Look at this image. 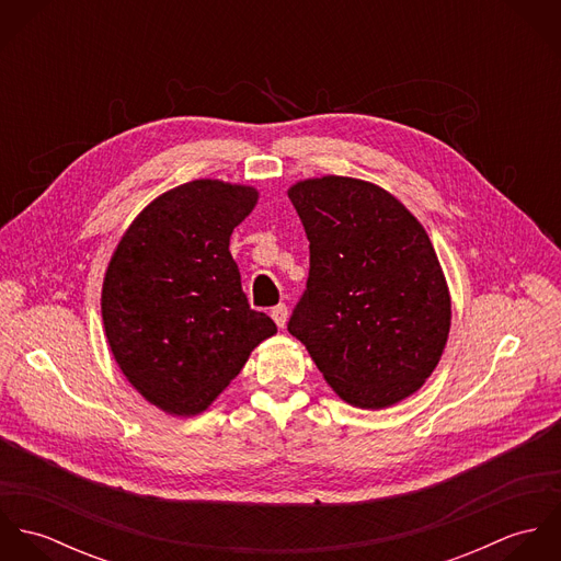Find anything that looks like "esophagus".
I'll return each instance as SVG.
<instances>
[{
	"instance_id": "esophagus-1",
	"label": "esophagus",
	"mask_w": 561,
	"mask_h": 561,
	"mask_svg": "<svg viewBox=\"0 0 561 561\" xmlns=\"http://www.w3.org/2000/svg\"><path fill=\"white\" fill-rule=\"evenodd\" d=\"M272 320H274V323L278 325V328H283L285 323H287V318H289V311H287V307L285 305H276L274 309H272Z\"/></svg>"
}]
</instances>
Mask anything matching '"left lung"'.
<instances>
[{"label": "left lung", "mask_w": 561, "mask_h": 561, "mask_svg": "<svg viewBox=\"0 0 561 561\" xmlns=\"http://www.w3.org/2000/svg\"><path fill=\"white\" fill-rule=\"evenodd\" d=\"M311 270L289 332L330 389L382 410L414 396L436 369L451 328V296L423 225L385 187L325 174L287 190Z\"/></svg>", "instance_id": "8db88e82"}]
</instances>
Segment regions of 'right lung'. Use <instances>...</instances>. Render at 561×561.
<instances>
[{"label":"right lung","mask_w":561,"mask_h":561,"mask_svg":"<svg viewBox=\"0 0 561 561\" xmlns=\"http://www.w3.org/2000/svg\"><path fill=\"white\" fill-rule=\"evenodd\" d=\"M252 185L196 179L151 201L116 243L101 289L112 356L172 416L205 412L276 323L248 307L229 243Z\"/></svg>","instance_id":"add662e5"}]
</instances>
